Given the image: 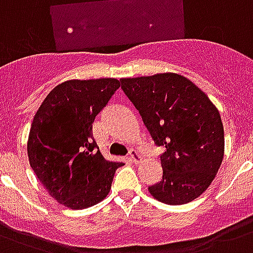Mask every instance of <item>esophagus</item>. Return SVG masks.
I'll use <instances>...</instances> for the list:
<instances>
[{"label": "esophagus", "mask_w": 253, "mask_h": 253, "mask_svg": "<svg viewBox=\"0 0 253 253\" xmlns=\"http://www.w3.org/2000/svg\"><path fill=\"white\" fill-rule=\"evenodd\" d=\"M128 159H130V162L135 163V164H138L140 162V155L138 154V151L131 150L130 154H128Z\"/></svg>", "instance_id": "obj_1"}]
</instances>
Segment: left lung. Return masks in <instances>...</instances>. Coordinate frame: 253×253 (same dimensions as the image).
Masks as SVG:
<instances>
[{
    "label": "left lung",
    "mask_w": 253,
    "mask_h": 253,
    "mask_svg": "<svg viewBox=\"0 0 253 253\" xmlns=\"http://www.w3.org/2000/svg\"><path fill=\"white\" fill-rule=\"evenodd\" d=\"M121 87L136 107L160 155L163 178L148 186L158 201L184 205L211 184L224 154L219 111L209 97L177 73L122 79Z\"/></svg>",
    "instance_id": "left-lung-1"
}]
</instances>
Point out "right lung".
Segmentation results:
<instances>
[{
	"label": "right lung",
	"instance_id": "right-lung-1",
	"mask_svg": "<svg viewBox=\"0 0 253 253\" xmlns=\"http://www.w3.org/2000/svg\"><path fill=\"white\" fill-rule=\"evenodd\" d=\"M121 83L115 79L71 80L49 91L34 117L30 166L51 196L69 209H85L110 192L115 170L99 152L91 125Z\"/></svg>",
	"mask_w": 253,
	"mask_h": 253
}]
</instances>
